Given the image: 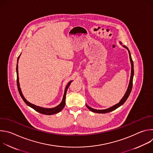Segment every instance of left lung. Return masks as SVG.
<instances>
[{
  "label": "left lung",
  "mask_w": 153,
  "mask_h": 153,
  "mask_svg": "<svg viewBox=\"0 0 153 153\" xmlns=\"http://www.w3.org/2000/svg\"><path fill=\"white\" fill-rule=\"evenodd\" d=\"M120 45H122V42H120ZM124 48H125L126 49H127L128 53H129V59H130V62H131V77H130V80H129V85L128 86V88L126 90V91L125 94V95L123 96V97L122 98V99L120 100V102L114 105V106L110 107V108H108L107 109H105V110H96V109H94L90 106H89L88 105L86 104V107L88 108L89 110L93 112V113H109L110 111H112L113 110H115L116 109H117V108H119V106H120L121 105H122L125 101L126 100V99H128V96L130 94L131 91V89H132V86H133V76H134V64H133V62L131 58V53L129 52V50H128V48L125 46V45H122Z\"/></svg>",
  "instance_id": "left-lung-1"
}]
</instances>
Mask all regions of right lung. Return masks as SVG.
I'll return each instance as SVG.
<instances>
[{"mask_svg": "<svg viewBox=\"0 0 153 153\" xmlns=\"http://www.w3.org/2000/svg\"><path fill=\"white\" fill-rule=\"evenodd\" d=\"M20 56L18 57L17 58V66H16V73H17V88H18V90L19 92V94L21 96V97L22 98V99L24 100V101L25 102V103L29 106H30L31 108H33L34 110H36V111L41 113V114H46V115H52L54 114H56L57 113H59L60 111H61L63 108H64L65 105V99H66V94H67V90L69 86L70 85L71 83L73 82V80H71L70 82H69V83L67 84L66 88H65V92H64V94H63V97L62 99V100L61 102V103L57 105V106H55L54 108H43V107H40L39 106H37L36 105H34L30 102H29L24 96L22 93L21 91V89L20 87V84H19V73H18V60L19 59Z\"/></svg>", "mask_w": 153, "mask_h": 153, "instance_id": "1", "label": "right lung"}]
</instances>
